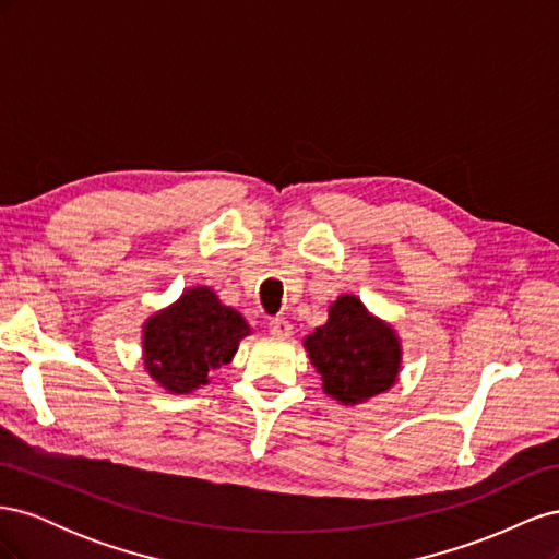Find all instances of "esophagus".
<instances>
[{
	"mask_svg": "<svg viewBox=\"0 0 559 559\" xmlns=\"http://www.w3.org/2000/svg\"><path fill=\"white\" fill-rule=\"evenodd\" d=\"M270 333H273L275 337H289L294 331V326H292V321L286 319V317H275V319H270Z\"/></svg>",
	"mask_w": 559,
	"mask_h": 559,
	"instance_id": "obj_1",
	"label": "esophagus"
}]
</instances>
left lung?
<instances>
[{
  "label": "left lung",
  "mask_w": 559,
  "mask_h": 559,
  "mask_svg": "<svg viewBox=\"0 0 559 559\" xmlns=\"http://www.w3.org/2000/svg\"><path fill=\"white\" fill-rule=\"evenodd\" d=\"M324 392L343 405H359L392 389L401 373V337L389 321L343 294L329 306L324 326L302 337Z\"/></svg>",
  "instance_id": "1"
}]
</instances>
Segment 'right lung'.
I'll return each mask as SVG.
<instances>
[{"instance_id": "right-lung-1", "label": "right lung", "mask_w": 559, "mask_h": 559, "mask_svg": "<svg viewBox=\"0 0 559 559\" xmlns=\"http://www.w3.org/2000/svg\"><path fill=\"white\" fill-rule=\"evenodd\" d=\"M251 329L210 286H193L144 321L142 359L151 380L170 394H191L230 364Z\"/></svg>"}]
</instances>
